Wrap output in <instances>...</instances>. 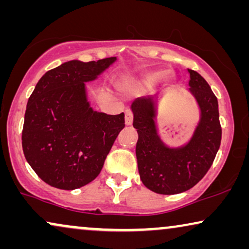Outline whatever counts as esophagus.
I'll return each instance as SVG.
<instances>
[{
    "label": "esophagus",
    "instance_id": "esophagus-1",
    "mask_svg": "<svg viewBox=\"0 0 249 249\" xmlns=\"http://www.w3.org/2000/svg\"><path fill=\"white\" fill-rule=\"evenodd\" d=\"M132 120H134V115H132V112L127 111L125 112V117H124V122L127 125L132 124Z\"/></svg>",
    "mask_w": 249,
    "mask_h": 249
}]
</instances>
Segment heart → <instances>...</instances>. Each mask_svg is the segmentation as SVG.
Masks as SVG:
<instances>
[{
	"mask_svg": "<svg viewBox=\"0 0 249 249\" xmlns=\"http://www.w3.org/2000/svg\"><path fill=\"white\" fill-rule=\"evenodd\" d=\"M165 71L164 70H156V71H152V72L147 73L144 78V83L148 86H152V85H155L156 83H159L160 80H162L163 78L165 77Z\"/></svg>",
	"mask_w": 249,
	"mask_h": 249,
	"instance_id": "heart-1",
	"label": "heart"
}]
</instances>
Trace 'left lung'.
Returning <instances> with one entry per match:
<instances>
[{
  "mask_svg": "<svg viewBox=\"0 0 249 249\" xmlns=\"http://www.w3.org/2000/svg\"><path fill=\"white\" fill-rule=\"evenodd\" d=\"M189 93L199 108V120L185 145L170 147L159 135L158 97H138L132 102L138 171L145 187L162 195H175L193 188L212 165L221 144L219 104L207 81L188 69Z\"/></svg>",
  "mask_w": 249,
  "mask_h": 249,
  "instance_id": "left-lung-1",
  "label": "left lung"
}]
</instances>
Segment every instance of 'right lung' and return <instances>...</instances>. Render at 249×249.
Masks as SVG:
<instances>
[{
  "mask_svg": "<svg viewBox=\"0 0 249 249\" xmlns=\"http://www.w3.org/2000/svg\"><path fill=\"white\" fill-rule=\"evenodd\" d=\"M117 57L68 61L47 71L30 95L22 129L27 162L47 185L73 190L93 181L119 132L124 114L94 111L86 84Z\"/></svg>",
  "mask_w": 249,
  "mask_h": 249,
  "instance_id": "add662e5",
  "label": "right lung"
}]
</instances>
